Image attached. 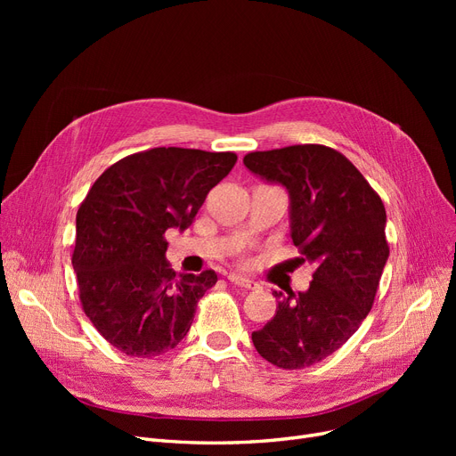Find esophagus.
<instances>
[{"mask_svg":"<svg viewBox=\"0 0 456 456\" xmlns=\"http://www.w3.org/2000/svg\"><path fill=\"white\" fill-rule=\"evenodd\" d=\"M229 282L231 284H234V286H240V289H248V290H253V289H256V282H253L251 279H248V277H242V275H238V273H231L229 275Z\"/></svg>","mask_w":456,"mask_h":456,"instance_id":"esophagus-1","label":"esophagus"}]
</instances>
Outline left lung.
<instances>
[{
    "label": "left lung",
    "mask_w": 456,
    "mask_h": 456,
    "mask_svg": "<svg viewBox=\"0 0 456 456\" xmlns=\"http://www.w3.org/2000/svg\"><path fill=\"white\" fill-rule=\"evenodd\" d=\"M244 164L289 190L297 262L316 268L306 292H273L275 316L251 340L273 366L303 370L340 349L373 306L390 255L385 203L349 159L322 143L253 151Z\"/></svg>",
    "instance_id": "1"
}]
</instances>
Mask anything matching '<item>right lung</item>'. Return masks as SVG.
Returning <instances> with one entry per match:
<instances>
[{
	"label": "right lung",
	"mask_w": 456,
	"mask_h": 456,
	"mask_svg": "<svg viewBox=\"0 0 456 456\" xmlns=\"http://www.w3.org/2000/svg\"><path fill=\"white\" fill-rule=\"evenodd\" d=\"M236 159L232 151L153 148L119 159L88 190L71 265L86 318L118 351L153 358L186 337L218 275H175L164 232L194 222Z\"/></svg>",
	"instance_id": "1"
}]
</instances>
